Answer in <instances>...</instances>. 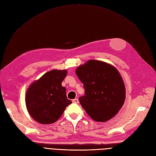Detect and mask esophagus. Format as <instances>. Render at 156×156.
Instances as JSON below:
<instances>
[{"label": "esophagus", "mask_w": 156, "mask_h": 156, "mask_svg": "<svg viewBox=\"0 0 156 156\" xmlns=\"http://www.w3.org/2000/svg\"><path fill=\"white\" fill-rule=\"evenodd\" d=\"M72 102L74 103H79V100L77 98L73 99V100H72Z\"/></svg>", "instance_id": "esophagus-1"}]
</instances>
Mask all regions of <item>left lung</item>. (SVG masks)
Returning <instances> with one entry per match:
<instances>
[{
  "instance_id": "1",
  "label": "left lung",
  "mask_w": 156,
  "mask_h": 156,
  "mask_svg": "<svg viewBox=\"0 0 156 156\" xmlns=\"http://www.w3.org/2000/svg\"><path fill=\"white\" fill-rule=\"evenodd\" d=\"M75 73L85 90L79 102L91 119L102 122L114 117L126 98L125 85L119 71L103 61L90 60Z\"/></svg>"
}]
</instances>
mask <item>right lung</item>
Masks as SVG:
<instances>
[{
  "instance_id": "obj_1",
  "label": "right lung",
  "mask_w": 156,
  "mask_h": 156,
  "mask_svg": "<svg viewBox=\"0 0 156 156\" xmlns=\"http://www.w3.org/2000/svg\"><path fill=\"white\" fill-rule=\"evenodd\" d=\"M67 70L53 69L44 74L28 88L25 102L29 115L42 124H53L72 103L62 82Z\"/></svg>"
}]
</instances>
